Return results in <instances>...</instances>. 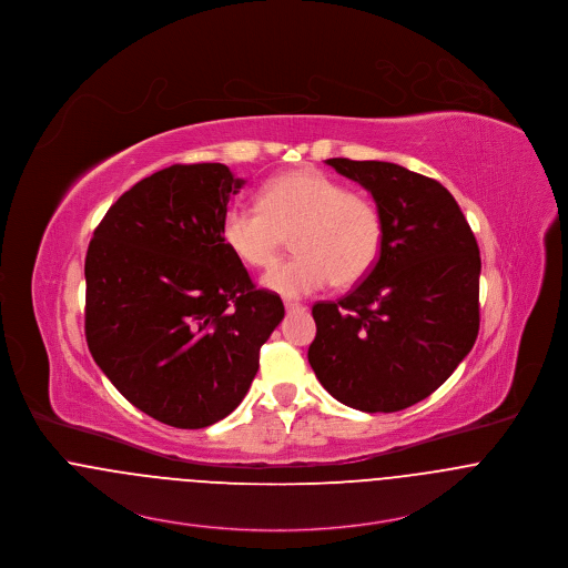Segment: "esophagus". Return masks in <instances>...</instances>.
Here are the masks:
<instances>
[{"label":"esophagus","instance_id":"obj_1","mask_svg":"<svg viewBox=\"0 0 568 568\" xmlns=\"http://www.w3.org/2000/svg\"><path fill=\"white\" fill-rule=\"evenodd\" d=\"M284 308L286 312H302V310H306V306H302L297 302H284Z\"/></svg>","mask_w":568,"mask_h":568}]
</instances>
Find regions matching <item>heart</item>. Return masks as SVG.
I'll return each mask as SVG.
<instances>
[{"label": "heart", "instance_id": "b5f03b06", "mask_svg": "<svg viewBox=\"0 0 568 568\" xmlns=\"http://www.w3.org/2000/svg\"><path fill=\"white\" fill-rule=\"evenodd\" d=\"M225 247L250 266H273L291 239L297 256L275 266L264 286L284 297L362 282L377 264L384 225L377 206L321 171L295 169L271 178L258 206L232 204L221 219Z\"/></svg>", "mask_w": 568, "mask_h": 568}]
</instances>
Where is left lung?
<instances>
[{
    "label": "left lung",
    "mask_w": 568,
    "mask_h": 568,
    "mask_svg": "<svg viewBox=\"0 0 568 568\" xmlns=\"http://www.w3.org/2000/svg\"><path fill=\"white\" fill-rule=\"evenodd\" d=\"M325 162L373 195L384 239L349 295L312 306L310 366L341 404L397 413L429 397L475 345L479 247L440 182L393 162Z\"/></svg>",
    "instance_id": "left-lung-1"
}]
</instances>
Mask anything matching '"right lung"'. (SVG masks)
<instances>
[{"instance_id": "right-lung-1", "label": "right lung", "mask_w": 568, "mask_h": 568, "mask_svg": "<svg viewBox=\"0 0 568 568\" xmlns=\"http://www.w3.org/2000/svg\"><path fill=\"white\" fill-rule=\"evenodd\" d=\"M245 180L221 162L171 164L125 191L87 252L93 361L139 410L180 429L232 413L284 318L221 239Z\"/></svg>"}]
</instances>
